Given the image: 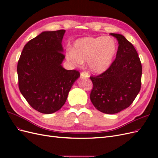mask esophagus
I'll return each mask as SVG.
<instances>
[{
  "mask_svg": "<svg viewBox=\"0 0 158 158\" xmlns=\"http://www.w3.org/2000/svg\"><path fill=\"white\" fill-rule=\"evenodd\" d=\"M80 76L82 78H86L89 77V75H88V73H86V72H82V73L80 74Z\"/></svg>",
  "mask_w": 158,
  "mask_h": 158,
  "instance_id": "esophagus-1",
  "label": "esophagus"
}]
</instances>
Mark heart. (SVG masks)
Masks as SVG:
<instances>
[{"mask_svg": "<svg viewBox=\"0 0 158 158\" xmlns=\"http://www.w3.org/2000/svg\"><path fill=\"white\" fill-rule=\"evenodd\" d=\"M118 46L111 37H85L74 42V48L66 51V59L78 66L88 62V68L95 74H101L109 69L117 55Z\"/></svg>", "mask_w": 158, "mask_h": 158, "instance_id": "b5f03b06", "label": "heart"}]
</instances>
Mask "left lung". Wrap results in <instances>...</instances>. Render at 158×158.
I'll return each instance as SVG.
<instances>
[{"label":"left lung","mask_w":158,"mask_h":158,"mask_svg":"<svg viewBox=\"0 0 158 158\" xmlns=\"http://www.w3.org/2000/svg\"><path fill=\"white\" fill-rule=\"evenodd\" d=\"M118 44L116 59L102 74L91 76L90 99L98 111L114 114L131 106L141 87L142 64L131 42L118 33H110Z\"/></svg>","instance_id":"left-lung-1"}]
</instances>
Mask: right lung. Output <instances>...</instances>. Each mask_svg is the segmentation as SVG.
Segmentation results:
<instances>
[{
    "instance_id": "obj_1",
    "label": "right lung",
    "mask_w": 158,
    "mask_h": 158,
    "mask_svg": "<svg viewBox=\"0 0 158 158\" xmlns=\"http://www.w3.org/2000/svg\"><path fill=\"white\" fill-rule=\"evenodd\" d=\"M65 31H43L27 43L18 60L19 89L28 103L41 113L59 111L80 77L78 71L62 66Z\"/></svg>"
}]
</instances>
